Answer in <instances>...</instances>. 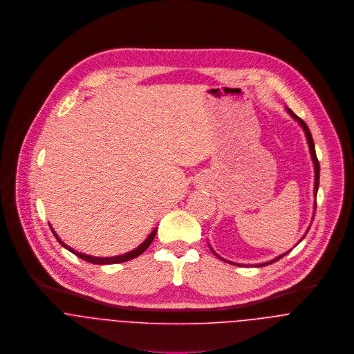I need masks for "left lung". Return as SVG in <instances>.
<instances>
[{
    "label": "left lung",
    "mask_w": 354,
    "mask_h": 354,
    "mask_svg": "<svg viewBox=\"0 0 354 354\" xmlns=\"http://www.w3.org/2000/svg\"><path fill=\"white\" fill-rule=\"evenodd\" d=\"M289 113L301 124V127L304 128V131H305V135H306V140H308V145H309V150H310V155H312V160H313V163H315V195L317 194V188H319V177H320V166H319V160H317V156H316V151H315V143H313V139H312V135H310V131H309V128H308V125L304 122L303 120L300 118V117H297L292 110H289ZM315 209H316V203H315ZM212 251V250H211ZM214 252V251H212ZM215 253V252H214ZM289 253V252H288ZM288 253H285V254H288ZM285 254H281V256H278L277 259H274L272 261H268V263H264V264H256L257 267H261V266H267V264H271V263H274V261H277V260H279L281 257H283ZM218 256V254H216ZM219 257V256H218ZM221 260H225V259H222V257H219ZM225 261H227V260H225ZM229 263V261H227Z\"/></svg>",
    "instance_id": "left-lung-1"
}]
</instances>
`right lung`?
<instances>
[{
    "label": "right lung",
    "mask_w": 354,
    "mask_h": 354,
    "mask_svg": "<svg viewBox=\"0 0 354 354\" xmlns=\"http://www.w3.org/2000/svg\"><path fill=\"white\" fill-rule=\"evenodd\" d=\"M51 232H53L54 237L57 239V241H58L64 248H66L68 251H71L73 254H76L77 257H80V259H83V260H86V261H88V263H93V264H115V263H122V261H128V260H131V259H135V257H138L139 254H142V253L145 252V251L151 245L152 240H153V237H155V234H156V229H153L151 232V234L147 237V240H146L139 248H136V250L132 251V252L125 253V254H121V256H114V257H94V256H90V254L76 252V251L72 250L71 247L65 245V244L58 239V236L55 234V232H54L53 229H51Z\"/></svg>",
    "instance_id": "right-lung-1"
}]
</instances>
